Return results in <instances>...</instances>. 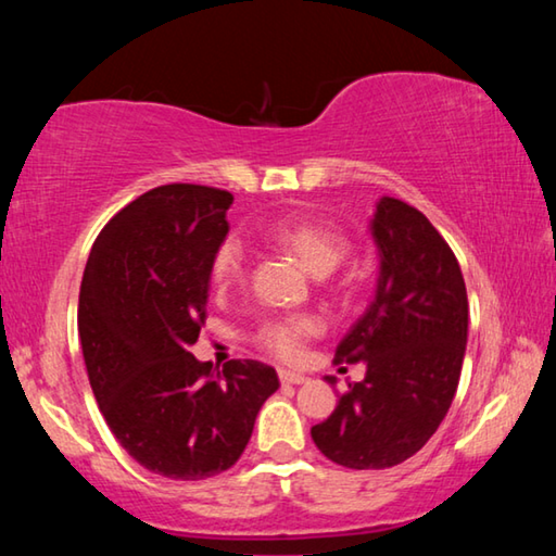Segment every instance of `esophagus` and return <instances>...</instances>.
Here are the masks:
<instances>
[{
	"instance_id": "34e87169",
	"label": "esophagus",
	"mask_w": 556,
	"mask_h": 556,
	"mask_svg": "<svg viewBox=\"0 0 556 556\" xmlns=\"http://www.w3.org/2000/svg\"><path fill=\"white\" fill-rule=\"evenodd\" d=\"M279 380H281V384H301V382H306L304 375L291 372V370H279Z\"/></svg>"
}]
</instances>
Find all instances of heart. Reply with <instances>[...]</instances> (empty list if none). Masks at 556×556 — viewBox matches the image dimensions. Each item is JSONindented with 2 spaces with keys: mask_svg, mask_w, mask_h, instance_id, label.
I'll return each instance as SVG.
<instances>
[{
  "mask_svg": "<svg viewBox=\"0 0 556 556\" xmlns=\"http://www.w3.org/2000/svg\"><path fill=\"white\" fill-rule=\"evenodd\" d=\"M267 240L287 250L289 255H294L316 277L333 271L348 252V240L341 230H336L333 225L308 218V215H287V218L275 220L267 228ZM242 277L244 250L240 240L228 238L215 250L211 262V281L218 291H228L238 287ZM318 333H321V321L316 316L291 314L267 318L257 328L255 341L269 355L279 357V361H294L308 338Z\"/></svg>",
  "mask_w": 556,
  "mask_h": 556,
  "instance_id": "1",
  "label": "heart"
}]
</instances>
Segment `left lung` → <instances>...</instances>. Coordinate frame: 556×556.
Wrapping results in <instances>:
<instances>
[{"label":"left lung","instance_id":"obj_1","mask_svg":"<svg viewBox=\"0 0 556 556\" xmlns=\"http://www.w3.org/2000/svg\"><path fill=\"white\" fill-rule=\"evenodd\" d=\"M370 232L378 287L336 348L338 363H365V378L312 427L318 451L355 470L397 466L427 444L454 402L468 338L464 275L427 215L382 195Z\"/></svg>","mask_w":556,"mask_h":556}]
</instances>
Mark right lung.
I'll list each match as a JSON object with an SVG mask.
<instances>
[{
	"label": "right lung",
	"mask_w": 556,
	"mask_h": 556,
	"mask_svg": "<svg viewBox=\"0 0 556 556\" xmlns=\"http://www.w3.org/2000/svg\"><path fill=\"white\" fill-rule=\"evenodd\" d=\"M228 191L168 184L139 195L92 244L78 299L90 388L122 448L152 473L201 481L242 456L275 368L195 361Z\"/></svg>",
	"instance_id": "add662e5"
}]
</instances>
